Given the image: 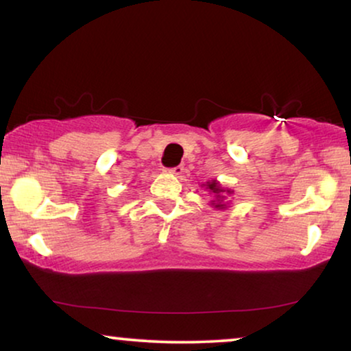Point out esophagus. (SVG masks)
I'll list each match as a JSON object with an SVG mask.
<instances>
[{"label":"esophagus","mask_w":351,"mask_h":351,"mask_svg":"<svg viewBox=\"0 0 351 351\" xmlns=\"http://www.w3.org/2000/svg\"><path fill=\"white\" fill-rule=\"evenodd\" d=\"M171 172V174L174 176H180L182 172H184V166H176V167H171V169H167Z\"/></svg>","instance_id":"34e87169"}]
</instances>
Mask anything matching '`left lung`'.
<instances>
[{
	"instance_id": "left-lung-1",
	"label": "left lung",
	"mask_w": 351,
	"mask_h": 351,
	"mask_svg": "<svg viewBox=\"0 0 351 351\" xmlns=\"http://www.w3.org/2000/svg\"><path fill=\"white\" fill-rule=\"evenodd\" d=\"M208 189H209L210 191H213V193L215 195V198H217V204H215V208H223L225 204H220V201L223 199V196H222L223 190L220 189L217 182H209V184H208Z\"/></svg>"
}]
</instances>
